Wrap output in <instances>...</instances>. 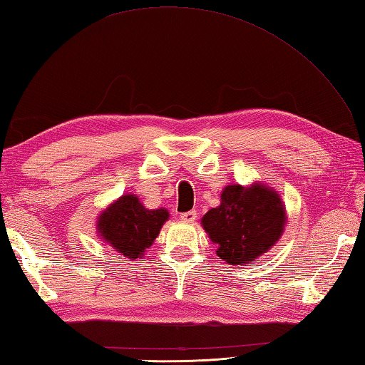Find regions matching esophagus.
Masks as SVG:
<instances>
[{"label":"esophagus","instance_id":"esophagus-1","mask_svg":"<svg viewBox=\"0 0 365 365\" xmlns=\"http://www.w3.org/2000/svg\"><path fill=\"white\" fill-rule=\"evenodd\" d=\"M197 217L196 210H191V212H185L180 215V220L183 221V223H195V220Z\"/></svg>","mask_w":365,"mask_h":365}]
</instances>
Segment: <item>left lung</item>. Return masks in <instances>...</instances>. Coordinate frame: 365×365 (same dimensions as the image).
<instances>
[{
  "mask_svg": "<svg viewBox=\"0 0 365 365\" xmlns=\"http://www.w3.org/2000/svg\"><path fill=\"white\" fill-rule=\"evenodd\" d=\"M287 207L275 188L261 182L226 185L220 205L201 218L217 256L231 266H245L272 248L284 232Z\"/></svg>",
  "mask_w": 365,
  "mask_h": 365,
  "instance_id": "left-lung-1",
  "label": "left lung"
}]
</instances>
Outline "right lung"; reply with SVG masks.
Returning a JSON list of instances; mask_svg holds the SVG:
<instances>
[{"instance_id": "right-lung-1", "label": "right lung", "mask_w": 365, "mask_h": 365, "mask_svg": "<svg viewBox=\"0 0 365 365\" xmlns=\"http://www.w3.org/2000/svg\"><path fill=\"white\" fill-rule=\"evenodd\" d=\"M168 220L169 210L147 209L139 196L125 192L99 213L96 232L113 252L128 259H140Z\"/></svg>"}]
</instances>
